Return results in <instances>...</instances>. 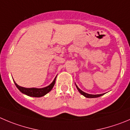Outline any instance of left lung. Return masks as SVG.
I'll return each mask as SVG.
<instances>
[{
    "label": "left lung",
    "mask_w": 130,
    "mask_h": 130,
    "mask_svg": "<svg viewBox=\"0 0 130 130\" xmlns=\"http://www.w3.org/2000/svg\"><path fill=\"white\" fill-rule=\"evenodd\" d=\"M75 86H76V89H78V92H80L81 94H82L83 96H85L86 98H98V97H100V96H103V95L105 94L104 93V94H90L86 93V92H84V91H82L81 89H80L78 88V87L76 86V84H75Z\"/></svg>",
    "instance_id": "8db88e82"
}]
</instances>
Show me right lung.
I'll use <instances>...</instances> for the list:
<instances>
[{"label":"right lung","mask_w":130,"mask_h":130,"mask_svg":"<svg viewBox=\"0 0 130 130\" xmlns=\"http://www.w3.org/2000/svg\"><path fill=\"white\" fill-rule=\"evenodd\" d=\"M56 77L54 78V80H53L52 82L49 86H46V87H43V88H35V87H32V88H25V87H23L18 86L17 83L14 82V80H13V81H14L15 86H17V88L18 89V90H19L22 93L27 95V96H31V97L39 98L46 95L52 89L54 85H55Z\"/></svg>","instance_id":"obj_1"}]
</instances>
